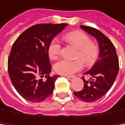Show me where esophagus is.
<instances>
[{
	"label": "esophagus",
	"mask_w": 125,
	"mask_h": 125,
	"mask_svg": "<svg viewBox=\"0 0 125 125\" xmlns=\"http://www.w3.org/2000/svg\"><path fill=\"white\" fill-rule=\"evenodd\" d=\"M67 79H68L69 80H70V81H72V80H73V79H74V77L73 76H64Z\"/></svg>",
	"instance_id": "obj_1"
}]
</instances>
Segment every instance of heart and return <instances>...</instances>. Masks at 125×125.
Wrapping results in <instances>:
<instances>
[{
  "label": "heart",
  "instance_id": "1",
  "mask_svg": "<svg viewBox=\"0 0 125 125\" xmlns=\"http://www.w3.org/2000/svg\"><path fill=\"white\" fill-rule=\"evenodd\" d=\"M64 40L69 44L77 49L75 61L60 60L55 64L54 70L56 73L70 76L80 70L83 67V62L85 66L93 65L98 58L100 49L97 43L92 42L90 37L85 33L75 31L69 33L64 36ZM61 53V46L57 40H53L49 46L48 54L52 60L57 59Z\"/></svg>",
  "mask_w": 125,
  "mask_h": 125
}]
</instances>
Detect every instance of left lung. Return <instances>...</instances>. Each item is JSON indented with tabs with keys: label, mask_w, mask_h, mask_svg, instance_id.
Listing matches in <instances>:
<instances>
[{
	"label": "left lung",
	"mask_w": 125,
	"mask_h": 125,
	"mask_svg": "<svg viewBox=\"0 0 125 125\" xmlns=\"http://www.w3.org/2000/svg\"><path fill=\"white\" fill-rule=\"evenodd\" d=\"M81 28L94 37L99 45V59L84 74L90 76L89 80L83 77L84 87L79 92H74V95L84 102H94L104 96L111 88L119 70L118 58L114 45L99 30L81 25Z\"/></svg>",
	"instance_id": "left-lung-1"
}]
</instances>
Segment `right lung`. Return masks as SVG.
Returning a JSON list of instances; mask_svg holds the SVG:
<instances>
[{
  "instance_id": "add662e5",
  "label": "right lung",
  "mask_w": 125,
  "mask_h": 125,
  "mask_svg": "<svg viewBox=\"0 0 125 125\" xmlns=\"http://www.w3.org/2000/svg\"><path fill=\"white\" fill-rule=\"evenodd\" d=\"M67 24H37L24 31L14 42L8 58V73L17 92L30 102L50 97L59 76L52 70L48 49Z\"/></svg>"
}]
</instances>
